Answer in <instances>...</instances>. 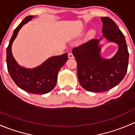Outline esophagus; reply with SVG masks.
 Segmentation results:
<instances>
[{
  "mask_svg": "<svg viewBox=\"0 0 135 135\" xmlns=\"http://www.w3.org/2000/svg\"><path fill=\"white\" fill-rule=\"evenodd\" d=\"M68 58H74L73 53H72L71 52H69V53H68Z\"/></svg>",
  "mask_w": 135,
  "mask_h": 135,
  "instance_id": "1",
  "label": "esophagus"
}]
</instances>
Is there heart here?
Wrapping results in <instances>:
<instances>
[{
  "instance_id": "1",
  "label": "heart",
  "mask_w": 135,
  "mask_h": 135,
  "mask_svg": "<svg viewBox=\"0 0 135 135\" xmlns=\"http://www.w3.org/2000/svg\"><path fill=\"white\" fill-rule=\"evenodd\" d=\"M94 34V31H90V32H89L88 36H92Z\"/></svg>"
}]
</instances>
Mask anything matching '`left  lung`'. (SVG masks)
<instances>
[{"mask_svg":"<svg viewBox=\"0 0 135 135\" xmlns=\"http://www.w3.org/2000/svg\"><path fill=\"white\" fill-rule=\"evenodd\" d=\"M103 37L118 45L116 55L110 59L100 55L101 40L92 39L72 50L77 64L80 85L87 91L101 92L114 88L123 80L127 71L129 52L123 33L109 17H101Z\"/></svg>","mask_w":135,"mask_h":135,"instance_id":"left-lung-1","label":"left lung"}]
</instances>
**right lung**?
Wrapping results in <instances>:
<instances>
[{"label": "right lung", "mask_w": 135, "mask_h": 135, "mask_svg": "<svg viewBox=\"0 0 135 135\" xmlns=\"http://www.w3.org/2000/svg\"><path fill=\"white\" fill-rule=\"evenodd\" d=\"M34 16L26 17L14 30L6 50L8 71L18 87L28 93L45 94L55 87L58 71L68 60V53L52 56L38 67L26 69L19 66L13 58L12 45L21 27L31 20Z\"/></svg>", "instance_id": "right-lung-1"}]
</instances>
